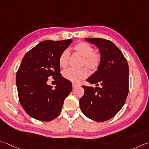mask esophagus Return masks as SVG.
<instances>
[{"instance_id": "obj_1", "label": "esophagus", "mask_w": 149, "mask_h": 149, "mask_svg": "<svg viewBox=\"0 0 149 149\" xmlns=\"http://www.w3.org/2000/svg\"><path fill=\"white\" fill-rule=\"evenodd\" d=\"M77 86H78V84H75V83H72V87H73V88H75V87H77Z\"/></svg>"}]
</instances>
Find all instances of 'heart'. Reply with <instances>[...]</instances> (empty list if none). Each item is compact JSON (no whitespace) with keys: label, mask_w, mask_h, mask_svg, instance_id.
I'll return each instance as SVG.
<instances>
[{"label":"heart","mask_w":149,"mask_h":149,"mask_svg":"<svg viewBox=\"0 0 149 149\" xmlns=\"http://www.w3.org/2000/svg\"><path fill=\"white\" fill-rule=\"evenodd\" d=\"M74 49L76 53L83 57V65L92 71H94L98 68L101 62V55L94 52V48L90 44L85 42H79L74 46ZM69 56L70 53L68 49H65L61 53L59 59L61 67L66 68L67 66ZM63 75L66 79L77 83L87 77L88 72L86 68L79 70L69 68L64 71Z\"/></svg>","instance_id":"obj_1"}]
</instances>
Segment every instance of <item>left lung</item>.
Listing matches in <instances>:
<instances>
[{
	"mask_svg": "<svg viewBox=\"0 0 149 149\" xmlns=\"http://www.w3.org/2000/svg\"><path fill=\"white\" fill-rule=\"evenodd\" d=\"M97 46L101 55L97 70L86 79L96 86H82L84 94L79 100L82 112L95 121H104L121 109L129 93V70L120 49L112 41L101 38H86Z\"/></svg>",
	"mask_w": 149,
	"mask_h": 149,
	"instance_id": "1",
	"label": "left lung"
}]
</instances>
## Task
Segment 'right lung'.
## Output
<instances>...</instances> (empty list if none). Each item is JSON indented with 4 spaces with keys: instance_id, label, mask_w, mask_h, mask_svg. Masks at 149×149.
Wrapping results in <instances>:
<instances>
[{
    "instance_id": "1",
    "label": "right lung",
    "mask_w": 149,
    "mask_h": 149,
    "mask_svg": "<svg viewBox=\"0 0 149 149\" xmlns=\"http://www.w3.org/2000/svg\"><path fill=\"white\" fill-rule=\"evenodd\" d=\"M72 42V39L44 40L23 57L17 72L16 84L20 104L30 117L49 121L61 113L72 86L61 76L59 59ZM50 76L57 81L54 89L47 84Z\"/></svg>"
}]
</instances>
